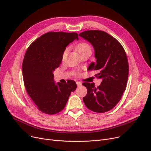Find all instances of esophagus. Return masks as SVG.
<instances>
[{"mask_svg":"<svg viewBox=\"0 0 151 151\" xmlns=\"http://www.w3.org/2000/svg\"><path fill=\"white\" fill-rule=\"evenodd\" d=\"M76 84H77V86H78V87H79V86H81L82 85V83H81V82H79V81L76 82Z\"/></svg>","mask_w":151,"mask_h":151,"instance_id":"1","label":"esophagus"}]
</instances>
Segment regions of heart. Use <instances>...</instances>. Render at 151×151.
Returning <instances> with one entry per match:
<instances>
[{
    "mask_svg": "<svg viewBox=\"0 0 151 151\" xmlns=\"http://www.w3.org/2000/svg\"><path fill=\"white\" fill-rule=\"evenodd\" d=\"M77 51L79 52V53H81V52L85 51V50H91V48L90 45L88 43H87L86 42H81V43H80L77 45ZM67 53H68V49L66 48L64 50V51H63V54H62V59H63V60H65V59L66 58L67 55Z\"/></svg>",
    "mask_w": 151,
    "mask_h": 151,
    "instance_id": "1",
    "label": "heart"
}]
</instances>
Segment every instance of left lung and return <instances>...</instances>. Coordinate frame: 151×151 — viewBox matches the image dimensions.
I'll return each instance as SVG.
<instances>
[{"label":"left lung","instance_id":"8db88e82","mask_svg":"<svg viewBox=\"0 0 151 151\" xmlns=\"http://www.w3.org/2000/svg\"><path fill=\"white\" fill-rule=\"evenodd\" d=\"M79 36L94 47L96 63H91L88 69L97 70L95 77L102 79L97 88L94 83L83 84L88 90L83 101L94 112L108 111L120 101L127 87L129 67L125 51L116 39L104 31L88 30Z\"/></svg>","mask_w":151,"mask_h":151}]
</instances>
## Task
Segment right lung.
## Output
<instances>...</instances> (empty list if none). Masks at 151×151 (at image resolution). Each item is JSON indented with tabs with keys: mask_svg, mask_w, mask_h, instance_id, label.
<instances>
[{
	"mask_svg": "<svg viewBox=\"0 0 151 151\" xmlns=\"http://www.w3.org/2000/svg\"><path fill=\"white\" fill-rule=\"evenodd\" d=\"M78 34L48 32L41 36L27 49L22 62V76L26 91L36 107L47 115H54L65 108L72 91L77 88L74 81L65 84L53 81V71L62 60L67 45Z\"/></svg>",
	"mask_w": 151,
	"mask_h": 151,
	"instance_id": "obj_1",
	"label": "right lung"
}]
</instances>
